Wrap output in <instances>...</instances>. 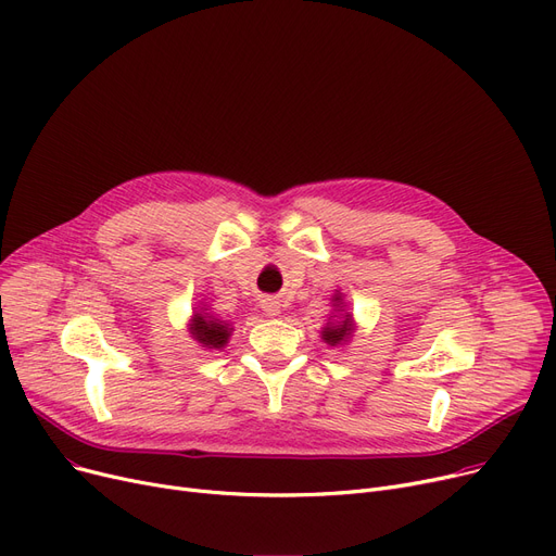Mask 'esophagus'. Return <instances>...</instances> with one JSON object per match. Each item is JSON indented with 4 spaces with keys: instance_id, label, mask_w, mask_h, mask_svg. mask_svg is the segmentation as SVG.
<instances>
[{
    "instance_id": "34e87169",
    "label": "esophagus",
    "mask_w": 556,
    "mask_h": 556,
    "mask_svg": "<svg viewBox=\"0 0 556 556\" xmlns=\"http://www.w3.org/2000/svg\"><path fill=\"white\" fill-rule=\"evenodd\" d=\"M263 311H265V313H268V316H279V311H281V306H279V302H277V300L268 298V300H263Z\"/></svg>"
}]
</instances>
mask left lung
Segmentation results:
<instances>
[{"label":"left lung","mask_w":556,"mask_h":556,"mask_svg":"<svg viewBox=\"0 0 556 556\" xmlns=\"http://www.w3.org/2000/svg\"><path fill=\"white\" fill-rule=\"evenodd\" d=\"M343 304V295L341 293H336L333 295V306H341ZM338 311V308H336ZM333 318V316H331ZM352 331H354V325H352V316L348 313V316H343V320H338V323H327V327L323 329V341L327 343V345H343V343H348L350 341V336H352Z\"/></svg>","instance_id":"left-lung-1"}]
</instances>
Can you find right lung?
Wrapping results in <instances>:
<instances>
[{"label": "right lung", "instance_id": "1", "mask_svg": "<svg viewBox=\"0 0 556 556\" xmlns=\"http://www.w3.org/2000/svg\"><path fill=\"white\" fill-rule=\"evenodd\" d=\"M206 311V308H204ZM190 333L195 338L198 343H202V348L206 350H223L231 336V325L225 320H218L211 313H195L190 323Z\"/></svg>", "mask_w": 556, "mask_h": 556}]
</instances>
